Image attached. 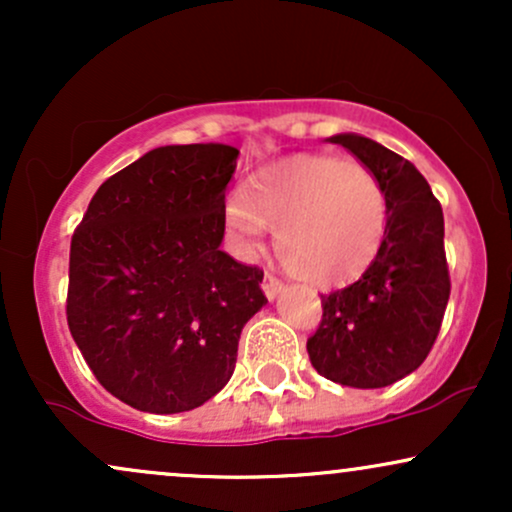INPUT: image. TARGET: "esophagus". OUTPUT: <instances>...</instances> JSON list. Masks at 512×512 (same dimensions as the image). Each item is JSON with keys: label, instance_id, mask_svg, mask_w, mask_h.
Returning <instances> with one entry per match:
<instances>
[{"label": "esophagus", "instance_id": "1", "mask_svg": "<svg viewBox=\"0 0 512 512\" xmlns=\"http://www.w3.org/2000/svg\"><path fill=\"white\" fill-rule=\"evenodd\" d=\"M284 289V281L276 279L274 274H264V281H262V291L267 298H276V293H281Z\"/></svg>", "mask_w": 512, "mask_h": 512}]
</instances>
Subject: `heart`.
<instances>
[{
	"mask_svg": "<svg viewBox=\"0 0 512 512\" xmlns=\"http://www.w3.org/2000/svg\"><path fill=\"white\" fill-rule=\"evenodd\" d=\"M387 219L383 182L356 156H284L226 199V221L245 248L260 250L274 228L286 272L317 289L366 272L383 248Z\"/></svg>",
	"mask_w": 512,
	"mask_h": 512,
	"instance_id": "b5f03b06",
	"label": "heart"
}]
</instances>
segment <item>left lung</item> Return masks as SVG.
Instances as JSON below:
<instances>
[{"instance_id":"1","label":"left lung","mask_w":512,"mask_h":512,"mask_svg":"<svg viewBox=\"0 0 512 512\" xmlns=\"http://www.w3.org/2000/svg\"><path fill=\"white\" fill-rule=\"evenodd\" d=\"M330 142L378 175L390 219L383 248L361 279L320 298L322 320L308 356L332 383L373 390L414 373L436 344L450 298L443 209L407 158L358 134Z\"/></svg>"}]
</instances>
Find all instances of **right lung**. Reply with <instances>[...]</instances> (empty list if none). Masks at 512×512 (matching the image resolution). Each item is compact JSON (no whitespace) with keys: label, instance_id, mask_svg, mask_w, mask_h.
I'll use <instances>...</instances> for the list:
<instances>
[{"label":"right lung","instance_id":"1","mask_svg":"<svg viewBox=\"0 0 512 512\" xmlns=\"http://www.w3.org/2000/svg\"><path fill=\"white\" fill-rule=\"evenodd\" d=\"M238 149L161 146L98 187L69 250L67 322L110 395L178 414L231 380L264 272L219 245Z\"/></svg>","mask_w":512,"mask_h":512}]
</instances>
